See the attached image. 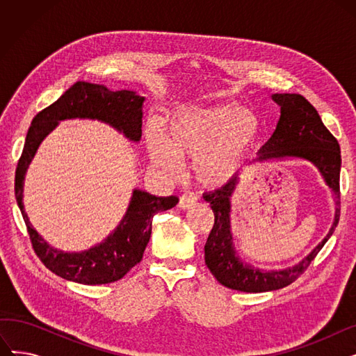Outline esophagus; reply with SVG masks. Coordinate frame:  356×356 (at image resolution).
<instances>
[{"mask_svg": "<svg viewBox=\"0 0 356 356\" xmlns=\"http://www.w3.org/2000/svg\"><path fill=\"white\" fill-rule=\"evenodd\" d=\"M196 200H197V197L195 195H192V193L181 195L180 200H179V208L180 209H189L196 203Z\"/></svg>", "mask_w": 356, "mask_h": 356, "instance_id": "esophagus-1", "label": "esophagus"}]
</instances>
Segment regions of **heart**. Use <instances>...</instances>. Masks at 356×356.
<instances>
[{
  "label": "heart",
  "mask_w": 356,
  "mask_h": 356,
  "mask_svg": "<svg viewBox=\"0 0 356 356\" xmlns=\"http://www.w3.org/2000/svg\"><path fill=\"white\" fill-rule=\"evenodd\" d=\"M261 122L254 111L236 104L183 105L163 124L161 133L149 125L145 133L149 161L167 176L180 172L189 160L195 180L207 189H220L239 172L258 140Z\"/></svg>",
  "instance_id": "obj_1"
}]
</instances>
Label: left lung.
Wrapping results in <instances>:
<instances>
[{"instance_id": "obj_1", "label": "left lung", "mask_w": 356, "mask_h": 356, "mask_svg": "<svg viewBox=\"0 0 356 356\" xmlns=\"http://www.w3.org/2000/svg\"><path fill=\"white\" fill-rule=\"evenodd\" d=\"M271 99L280 106V118L270 140L259 148L254 161H284L300 159L312 163L334 196V218L326 236L302 261L283 270H263L241 258L231 231V200L239 177L227 186L204 195L215 215L213 228L204 245V263L218 282L232 290L264 293L291 284L317 255L334 232L341 216V147L323 125L314 106L298 93H273Z\"/></svg>"}]
</instances>
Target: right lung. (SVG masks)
<instances>
[{"instance_id":"right-lung-1","label":"right lung","mask_w":356,"mask_h":356,"mask_svg":"<svg viewBox=\"0 0 356 356\" xmlns=\"http://www.w3.org/2000/svg\"><path fill=\"white\" fill-rule=\"evenodd\" d=\"M144 97L136 90H111L105 85L79 81L50 106L39 112L29 128L23 154L15 170V199L42 263L56 275L73 283L97 286L118 282L137 266L152 236L153 216L176 207L177 196H156L134 189L127 212L118 227L95 247L81 252H65L51 247L37 232L24 211L23 192L27 168L37 148L65 120H97L115 128L129 141L141 140Z\"/></svg>"}]
</instances>
